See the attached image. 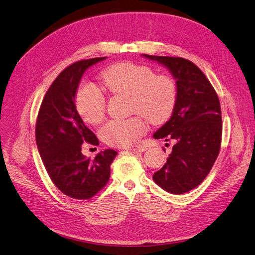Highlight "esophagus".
<instances>
[{"mask_svg":"<svg viewBox=\"0 0 255 255\" xmlns=\"http://www.w3.org/2000/svg\"><path fill=\"white\" fill-rule=\"evenodd\" d=\"M146 148L142 145H138V146H133V147H128V150L129 151H144Z\"/></svg>","mask_w":255,"mask_h":255,"instance_id":"esophagus-1","label":"esophagus"}]
</instances>
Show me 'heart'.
<instances>
[{
  "label": "heart",
  "instance_id": "1",
  "mask_svg": "<svg viewBox=\"0 0 255 255\" xmlns=\"http://www.w3.org/2000/svg\"><path fill=\"white\" fill-rule=\"evenodd\" d=\"M101 85L108 92L130 96V112L134 116L125 120H111L101 128L100 137L111 146L126 147L135 144L149 124L160 126L171 117L178 100V86L168 74H155L150 67L121 62L105 69ZM76 109L90 125H98L105 118L106 98L92 85H83L76 94ZM145 118L143 119V117Z\"/></svg>",
  "mask_w": 255,
  "mask_h": 255
}]
</instances>
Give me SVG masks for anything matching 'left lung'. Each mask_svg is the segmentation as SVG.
<instances>
[{"label":"left lung","mask_w":255,"mask_h":255,"mask_svg":"<svg viewBox=\"0 0 255 255\" xmlns=\"http://www.w3.org/2000/svg\"><path fill=\"white\" fill-rule=\"evenodd\" d=\"M146 58L165 66L176 78L178 100L170 119L154 134L172 140L171 154L152 180L164 190L181 195L204 181L219 156L222 115L216 90L198 66L182 57Z\"/></svg>","instance_id":"left-lung-1"}]
</instances>
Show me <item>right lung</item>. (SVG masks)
Masks as SVG:
<instances>
[{"mask_svg": "<svg viewBox=\"0 0 255 255\" xmlns=\"http://www.w3.org/2000/svg\"><path fill=\"white\" fill-rule=\"evenodd\" d=\"M104 59L79 60L63 70L48 89L36 119V144L50 179L64 195L77 200L91 199L107 185L117 156L114 149L100 151L94 159L81 154L85 142H99L77 113L76 90L85 71Z\"/></svg>", "mask_w": 255, "mask_h": 255, "instance_id": "right-lung-1", "label": "right lung"}]
</instances>
